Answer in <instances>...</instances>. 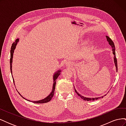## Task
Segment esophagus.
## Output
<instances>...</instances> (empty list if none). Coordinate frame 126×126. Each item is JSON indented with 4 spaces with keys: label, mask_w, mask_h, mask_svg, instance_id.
<instances>
[{
    "label": "esophagus",
    "mask_w": 126,
    "mask_h": 126,
    "mask_svg": "<svg viewBox=\"0 0 126 126\" xmlns=\"http://www.w3.org/2000/svg\"><path fill=\"white\" fill-rule=\"evenodd\" d=\"M66 66H67V67H72V63L71 62H67V63H66Z\"/></svg>",
    "instance_id": "obj_1"
}]
</instances>
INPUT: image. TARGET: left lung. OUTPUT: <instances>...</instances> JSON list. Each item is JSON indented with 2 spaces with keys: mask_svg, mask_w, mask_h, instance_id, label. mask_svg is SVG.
Returning a JSON list of instances; mask_svg holds the SVG:
<instances>
[{
  "mask_svg": "<svg viewBox=\"0 0 126 126\" xmlns=\"http://www.w3.org/2000/svg\"><path fill=\"white\" fill-rule=\"evenodd\" d=\"M106 37L107 38V40L108 41V42L109 43V44L110 45V46L112 48V54L113 55V62H114V63H115V65L116 67V72H117L118 71V67H117V59H116V52H115V45H114L113 42L112 41V40L108 36H106ZM74 87V89L75 90V92L77 94H78V96L80 97L82 99L84 100H86V101H89V100H97L99 98H101L104 97V96H101L100 97H96V98H89V97H86L82 96L81 94H80L78 91L76 90V88L75 86ZM106 96V94L105 95Z\"/></svg>",
  "mask_w": 126,
  "mask_h": 126,
  "instance_id": "1",
  "label": "left lung"
}]
</instances>
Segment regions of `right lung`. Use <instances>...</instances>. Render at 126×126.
<instances>
[{
	"instance_id": "add662e5",
	"label": "right lung",
	"mask_w": 126,
	"mask_h": 126,
	"mask_svg": "<svg viewBox=\"0 0 126 126\" xmlns=\"http://www.w3.org/2000/svg\"><path fill=\"white\" fill-rule=\"evenodd\" d=\"M19 41V39L17 38L16 40H15V42H14L13 44H12V46H11V49H10V71H11V75H12V77H13V81H14V85L15 84V80H14V79L13 78V72H12V63H13V55H14V50L15 49H16V46L17 45V44L18 43ZM62 72V70L61 69H58L57 70L55 73L52 76V79H53V85H52V91L50 93L48 96H47L46 98L43 99H41L39 100H37V101H32V100H28L26 99L25 98H24L23 96H22V95L18 92L20 96L23 98L25 99H26V100H27L28 101L30 102H32L33 103H35V104H43V103H46L49 102V101H50L51 99H52V97L54 96V93H55V87H56V80L57 79V78L58 77V76L60 75V73Z\"/></svg>"
}]
</instances>
